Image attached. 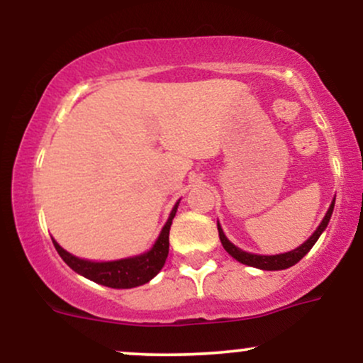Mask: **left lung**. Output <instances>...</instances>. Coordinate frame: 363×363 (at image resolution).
<instances>
[{
  "mask_svg": "<svg viewBox=\"0 0 363 363\" xmlns=\"http://www.w3.org/2000/svg\"><path fill=\"white\" fill-rule=\"evenodd\" d=\"M333 208H335V199H333L331 206H329L328 213L323 218V222H320V225L318 227V230H315L314 234L311 235V239H307L306 242L301 245V247L294 249V251L285 252V254H277V256H259V254L245 252V251H242V249L235 247V245L232 244L230 240L227 239V237H225L222 227H220V225H218V235H220V240H222V245H223L225 251L230 254L232 257H235V259L239 261V262H242V264L254 266V268H259V269H268V272H277V269H286V268H290V266L297 264V262L301 261L302 257L311 251L312 245L315 244V240H318L319 235L323 234L324 228L328 227L329 218H331V215H333Z\"/></svg>",
  "mask_w": 363,
  "mask_h": 363,
  "instance_id": "left-lung-1",
  "label": "left lung"
}]
</instances>
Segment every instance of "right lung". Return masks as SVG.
I'll return each instance as SVG.
<instances>
[{"mask_svg":"<svg viewBox=\"0 0 363 363\" xmlns=\"http://www.w3.org/2000/svg\"><path fill=\"white\" fill-rule=\"evenodd\" d=\"M179 205V203H177ZM177 205L174 206L167 223L162 228L155 245L148 252L140 254V256L128 257V259L109 261V262H94L85 261L80 257H74L73 254L66 252L56 240H52L54 247L62 261L82 277L99 283V285L111 286V289H133V286L145 285L152 280L155 274L164 268L165 259L169 256V230L172 225V218L176 216Z\"/></svg>","mask_w":363,"mask_h":363,"instance_id":"obj_1","label":"right lung"}]
</instances>
